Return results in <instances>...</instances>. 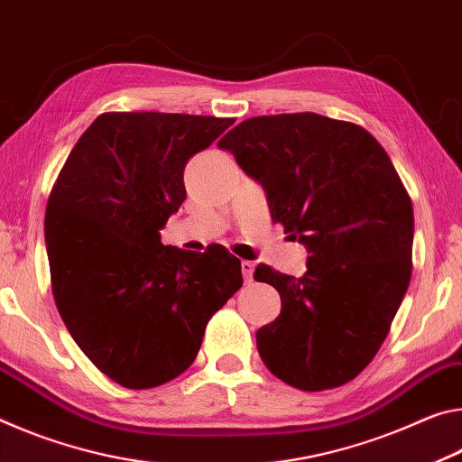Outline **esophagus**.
<instances>
[{"mask_svg":"<svg viewBox=\"0 0 462 462\" xmlns=\"http://www.w3.org/2000/svg\"><path fill=\"white\" fill-rule=\"evenodd\" d=\"M254 270H255V263L254 262H241V272H244V278L245 281H252L254 278Z\"/></svg>","mask_w":462,"mask_h":462,"instance_id":"1","label":"esophagus"}]
</instances>
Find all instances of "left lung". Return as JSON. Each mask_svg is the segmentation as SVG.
Segmentation results:
<instances>
[{
	"instance_id": "1",
	"label": "left lung",
	"mask_w": 462,
	"mask_h": 462,
	"mask_svg": "<svg viewBox=\"0 0 462 462\" xmlns=\"http://www.w3.org/2000/svg\"><path fill=\"white\" fill-rule=\"evenodd\" d=\"M217 145L309 252L300 278L255 268L282 299L255 334L263 365L302 391L352 381L379 352L411 278L413 208L387 151L362 126L315 112L247 118Z\"/></svg>"
}]
</instances>
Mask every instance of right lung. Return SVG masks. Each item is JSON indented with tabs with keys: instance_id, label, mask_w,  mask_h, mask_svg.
Returning <instances> with one entry per match:
<instances>
[{
	"instance_id": "right-lung-1",
	"label": "right lung",
	"mask_w": 462,
	"mask_h": 462,
	"mask_svg": "<svg viewBox=\"0 0 462 462\" xmlns=\"http://www.w3.org/2000/svg\"><path fill=\"white\" fill-rule=\"evenodd\" d=\"M233 118L108 112L67 157L44 217L52 294L81 352L126 389L192 365L210 317L244 284L223 245L162 244L184 168Z\"/></svg>"
}]
</instances>
